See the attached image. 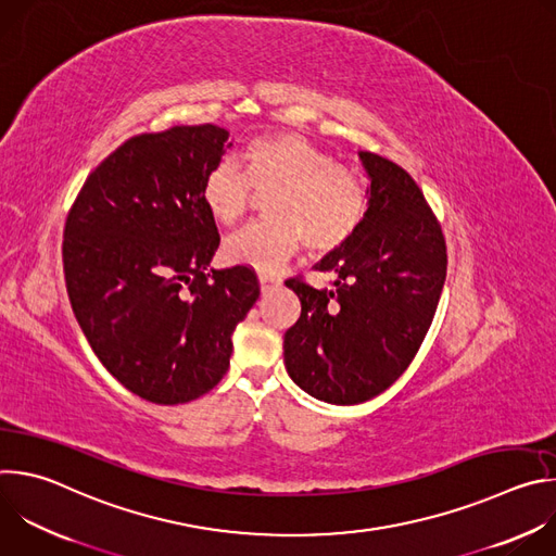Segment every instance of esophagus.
<instances>
[{
  "instance_id": "34e87169",
  "label": "esophagus",
  "mask_w": 556,
  "mask_h": 556,
  "mask_svg": "<svg viewBox=\"0 0 556 556\" xmlns=\"http://www.w3.org/2000/svg\"><path fill=\"white\" fill-rule=\"evenodd\" d=\"M279 283H281V279H279V277H275V275H266V273H260V286H262V290H268V288L279 286Z\"/></svg>"
}]
</instances>
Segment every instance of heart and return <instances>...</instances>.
I'll use <instances>...</instances> for the list:
<instances>
[{
    "label": "heart",
    "mask_w": 556,
    "mask_h": 556,
    "mask_svg": "<svg viewBox=\"0 0 556 556\" xmlns=\"http://www.w3.org/2000/svg\"><path fill=\"white\" fill-rule=\"evenodd\" d=\"M215 163L202 182V200L215 222H242L257 193H268L266 222L253 224L226 242V257L255 270H277L305 244L309 255L343 249L367 217V189L361 176L332 155L290 131L257 136L237 155Z\"/></svg>",
    "instance_id": "b5f03b06"
}]
</instances>
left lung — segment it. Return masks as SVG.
<instances>
[{
    "label": "left lung",
    "mask_w": 556,
    "mask_h": 556,
    "mask_svg": "<svg viewBox=\"0 0 556 556\" xmlns=\"http://www.w3.org/2000/svg\"><path fill=\"white\" fill-rule=\"evenodd\" d=\"M371 180L367 217L330 253L321 273L332 290L286 281L301 316L283 337L290 378L314 399L358 405L403 376L418 354L446 279V242L416 180L395 163L361 151Z\"/></svg>",
    "instance_id": "8db88e82"
}]
</instances>
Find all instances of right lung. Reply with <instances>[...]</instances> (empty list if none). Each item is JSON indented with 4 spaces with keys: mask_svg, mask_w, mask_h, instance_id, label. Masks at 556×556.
I'll return each mask as SVG.
<instances>
[{
    "mask_svg": "<svg viewBox=\"0 0 556 556\" xmlns=\"http://www.w3.org/2000/svg\"><path fill=\"white\" fill-rule=\"evenodd\" d=\"M230 147L217 125L138 134L88 176L63 230L78 326L105 369L155 405L191 403L226 374L260 296L253 268L211 270L219 232L202 200Z\"/></svg>",
    "mask_w": 556,
    "mask_h": 556,
    "instance_id": "right-lung-1",
    "label": "right lung"
}]
</instances>
